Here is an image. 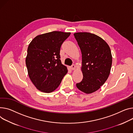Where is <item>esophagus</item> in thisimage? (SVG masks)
I'll use <instances>...</instances> for the list:
<instances>
[{
	"label": "esophagus",
	"instance_id": "1",
	"mask_svg": "<svg viewBox=\"0 0 133 133\" xmlns=\"http://www.w3.org/2000/svg\"><path fill=\"white\" fill-rule=\"evenodd\" d=\"M75 65L74 64L72 65L71 66H70V69H71L72 70H74L75 69Z\"/></svg>",
	"mask_w": 133,
	"mask_h": 133
}]
</instances>
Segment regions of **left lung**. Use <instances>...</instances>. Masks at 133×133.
I'll use <instances>...</instances> for the list:
<instances>
[{
	"label": "left lung",
	"instance_id": "left-lung-1",
	"mask_svg": "<svg viewBox=\"0 0 133 133\" xmlns=\"http://www.w3.org/2000/svg\"><path fill=\"white\" fill-rule=\"evenodd\" d=\"M74 37L82 53V80L76 83L85 94L97 90L107 80L110 73L112 57L108 44L100 37L90 32H77Z\"/></svg>",
	"mask_w": 133,
	"mask_h": 133
}]
</instances>
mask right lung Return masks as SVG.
<instances>
[{
	"mask_svg": "<svg viewBox=\"0 0 133 133\" xmlns=\"http://www.w3.org/2000/svg\"><path fill=\"white\" fill-rule=\"evenodd\" d=\"M70 34L52 31L38 35L29 44L25 64L31 81L39 90L54 91L67 74V68L60 60V51Z\"/></svg>",
	"mask_w": 133,
	"mask_h": 133,
	"instance_id": "1",
	"label": "right lung"
}]
</instances>
